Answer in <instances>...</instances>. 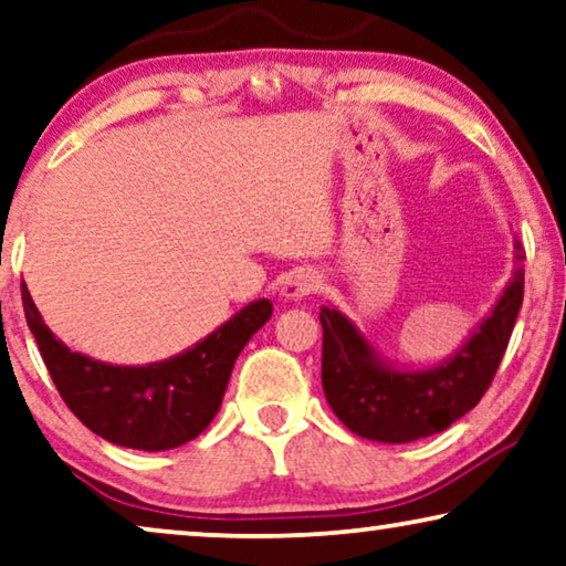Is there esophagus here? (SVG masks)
I'll return each instance as SVG.
<instances>
[{"instance_id": "1", "label": "esophagus", "mask_w": 566, "mask_h": 566, "mask_svg": "<svg viewBox=\"0 0 566 566\" xmlns=\"http://www.w3.org/2000/svg\"><path fill=\"white\" fill-rule=\"evenodd\" d=\"M319 274L312 272V269H300V272H292L286 276L284 282V297L290 300H302V297H310V294H315L319 290Z\"/></svg>"}]
</instances>
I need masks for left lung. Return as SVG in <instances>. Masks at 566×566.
<instances>
[{"instance_id":"1","label":"left lung","mask_w":566,"mask_h":566,"mask_svg":"<svg viewBox=\"0 0 566 566\" xmlns=\"http://www.w3.org/2000/svg\"><path fill=\"white\" fill-rule=\"evenodd\" d=\"M526 251L516 243V274L491 317L444 366L401 374L378 364L376 353L340 312L319 310L323 391L350 432L376 442H415L465 417L493 384L524 302Z\"/></svg>"}]
</instances>
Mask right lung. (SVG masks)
Here are the masks:
<instances>
[{"instance_id":"1","label":"right lung","mask_w":566,"mask_h":566,"mask_svg":"<svg viewBox=\"0 0 566 566\" xmlns=\"http://www.w3.org/2000/svg\"><path fill=\"white\" fill-rule=\"evenodd\" d=\"M22 307L65 407L104 440L147 452L196 440L213 421L235 358L272 317V302H251L182 356L126 368L98 364L55 340L28 286H22Z\"/></svg>"}]
</instances>
